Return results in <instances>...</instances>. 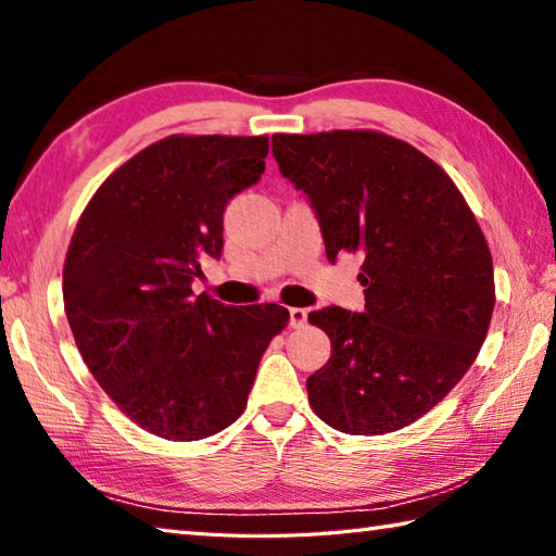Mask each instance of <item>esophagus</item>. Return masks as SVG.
<instances>
[{"label": "esophagus", "mask_w": 556, "mask_h": 556, "mask_svg": "<svg viewBox=\"0 0 556 556\" xmlns=\"http://www.w3.org/2000/svg\"><path fill=\"white\" fill-rule=\"evenodd\" d=\"M306 308H299V306H294V308H289V326L291 328H304L306 326Z\"/></svg>", "instance_id": "obj_1"}]
</instances>
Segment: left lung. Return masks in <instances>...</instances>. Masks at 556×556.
<instances>
[{"mask_svg": "<svg viewBox=\"0 0 556 556\" xmlns=\"http://www.w3.org/2000/svg\"><path fill=\"white\" fill-rule=\"evenodd\" d=\"M271 154L312 203L326 257H363L365 312L308 314L331 338L308 402L343 434L412 425L456 388L491 326L493 257L476 215L444 168L382 131L275 135Z\"/></svg>", "mask_w": 556, "mask_h": 556, "instance_id": "obj_1", "label": "left lung"}]
</instances>
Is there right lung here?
<instances>
[{
    "instance_id": "obj_1",
    "label": "right lung",
    "mask_w": 556,
    "mask_h": 556,
    "mask_svg": "<svg viewBox=\"0 0 556 556\" xmlns=\"http://www.w3.org/2000/svg\"><path fill=\"white\" fill-rule=\"evenodd\" d=\"M269 137L174 135L122 164L83 211L63 267L75 345L110 400L149 434L199 441L240 417L279 304L193 294L220 260L223 213L265 174Z\"/></svg>"
}]
</instances>
